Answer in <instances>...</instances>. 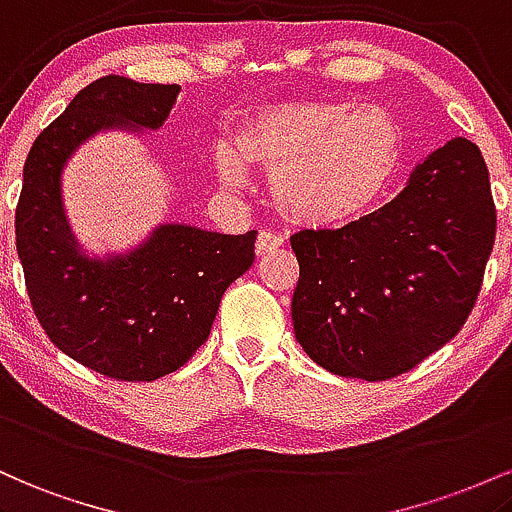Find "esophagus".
Listing matches in <instances>:
<instances>
[{"label":"esophagus","instance_id":"obj_1","mask_svg":"<svg viewBox=\"0 0 512 512\" xmlns=\"http://www.w3.org/2000/svg\"><path fill=\"white\" fill-rule=\"evenodd\" d=\"M280 246H283V237H280V234L266 232V229H263V232L258 234V239H256V254L258 256L275 254V251H278Z\"/></svg>","mask_w":512,"mask_h":512}]
</instances>
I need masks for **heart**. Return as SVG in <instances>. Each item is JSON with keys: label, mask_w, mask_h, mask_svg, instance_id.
Returning a JSON list of instances; mask_svg holds the SVG:
<instances>
[{"label": "heart", "mask_w": 512, "mask_h": 512, "mask_svg": "<svg viewBox=\"0 0 512 512\" xmlns=\"http://www.w3.org/2000/svg\"><path fill=\"white\" fill-rule=\"evenodd\" d=\"M232 152L215 157L225 186L246 183V169L271 179L275 210L307 229L363 217L392 186L401 164V130L380 108L343 101H283L241 118Z\"/></svg>", "instance_id": "b5f03b06"}]
</instances>
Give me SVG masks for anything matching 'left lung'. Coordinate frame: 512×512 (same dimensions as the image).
Instances as JSON below:
<instances>
[{
    "label": "left lung",
    "instance_id": "8db88e82",
    "mask_svg": "<svg viewBox=\"0 0 512 512\" xmlns=\"http://www.w3.org/2000/svg\"><path fill=\"white\" fill-rule=\"evenodd\" d=\"M496 241L488 169L455 137L392 203L341 229H302L295 338L314 363L367 382L404 375L455 338Z\"/></svg>",
    "mask_w": 512,
    "mask_h": 512
}]
</instances>
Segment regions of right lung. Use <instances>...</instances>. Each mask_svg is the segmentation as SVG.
<instances>
[{"instance_id":"right-lung-1","label":"right lung","mask_w":512,"mask_h":512,"mask_svg":"<svg viewBox=\"0 0 512 512\" xmlns=\"http://www.w3.org/2000/svg\"><path fill=\"white\" fill-rule=\"evenodd\" d=\"M179 84L108 74L84 86L33 142L16 205V254L36 319L72 360L120 382L176 372L208 341L225 290L254 263L256 232L159 225L137 249L86 256L62 208L60 176L101 130H157Z\"/></svg>"}]
</instances>
